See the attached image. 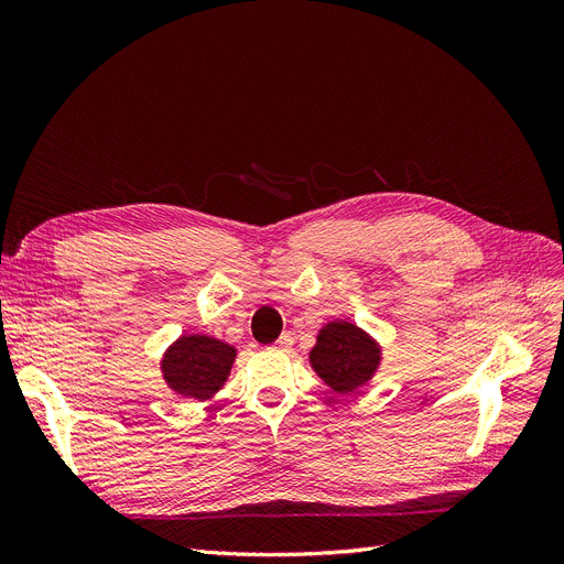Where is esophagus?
<instances>
[{
    "instance_id": "obj_1",
    "label": "esophagus",
    "mask_w": 564,
    "mask_h": 564,
    "mask_svg": "<svg viewBox=\"0 0 564 564\" xmlns=\"http://www.w3.org/2000/svg\"><path fill=\"white\" fill-rule=\"evenodd\" d=\"M292 346H294V336L292 334H282L278 340H275V350H282V352H286V350H292Z\"/></svg>"
}]
</instances>
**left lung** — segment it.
<instances>
[{"label": "left lung", "mask_w": 564, "mask_h": 564, "mask_svg": "<svg viewBox=\"0 0 564 564\" xmlns=\"http://www.w3.org/2000/svg\"><path fill=\"white\" fill-rule=\"evenodd\" d=\"M308 360L317 377L338 395L362 390L377 377L383 362V346L350 319L322 324Z\"/></svg>", "instance_id": "obj_1"}]
</instances>
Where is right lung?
Returning <instances> with one entry per match:
<instances>
[{
  "label": "right lung",
  "mask_w": 564,
  "mask_h": 564,
  "mask_svg": "<svg viewBox=\"0 0 564 564\" xmlns=\"http://www.w3.org/2000/svg\"><path fill=\"white\" fill-rule=\"evenodd\" d=\"M237 348L209 334H181L160 360L166 388L178 398L209 402L226 386Z\"/></svg>",
  "instance_id": "obj_1"
}]
</instances>
